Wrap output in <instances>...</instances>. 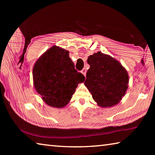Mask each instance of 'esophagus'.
Instances as JSON below:
<instances>
[{
  "instance_id": "34e87169",
  "label": "esophagus",
  "mask_w": 155,
  "mask_h": 155,
  "mask_svg": "<svg viewBox=\"0 0 155 155\" xmlns=\"http://www.w3.org/2000/svg\"><path fill=\"white\" fill-rule=\"evenodd\" d=\"M86 72H87V70H86L85 68H83V69L82 70V71H81V73H82V74H83L85 77V75H86Z\"/></svg>"
}]
</instances>
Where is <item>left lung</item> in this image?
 <instances>
[{
  "instance_id": "obj_1",
  "label": "left lung",
  "mask_w": 155,
  "mask_h": 155,
  "mask_svg": "<svg viewBox=\"0 0 155 155\" xmlns=\"http://www.w3.org/2000/svg\"><path fill=\"white\" fill-rule=\"evenodd\" d=\"M90 68L85 85L93 99L101 107H111L120 103L128 88V75L119 61L98 52L88 57Z\"/></svg>"
}]
</instances>
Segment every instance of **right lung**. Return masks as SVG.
Listing matches in <instances>:
<instances>
[{"instance_id": "obj_1", "label": "right lung", "mask_w": 155, "mask_h": 155, "mask_svg": "<svg viewBox=\"0 0 155 155\" xmlns=\"http://www.w3.org/2000/svg\"><path fill=\"white\" fill-rule=\"evenodd\" d=\"M34 87L48 105L62 108L69 103L78 84L85 77L74 68L69 51L54 46L35 62L33 68Z\"/></svg>"}]
</instances>
